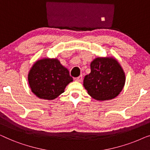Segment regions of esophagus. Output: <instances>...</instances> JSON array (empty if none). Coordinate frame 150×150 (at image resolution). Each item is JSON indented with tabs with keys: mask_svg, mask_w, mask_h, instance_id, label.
<instances>
[{
	"mask_svg": "<svg viewBox=\"0 0 150 150\" xmlns=\"http://www.w3.org/2000/svg\"><path fill=\"white\" fill-rule=\"evenodd\" d=\"M82 79H83V76H82L81 75H79V77L76 78V81H79V82H81L82 81Z\"/></svg>",
	"mask_w": 150,
	"mask_h": 150,
	"instance_id": "34e87169",
	"label": "esophagus"
}]
</instances>
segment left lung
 Segmentation results:
<instances>
[{"label":"left lung","instance_id":"8db88e82","mask_svg":"<svg viewBox=\"0 0 150 150\" xmlns=\"http://www.w3.org/2000/svg\"><path fill=\"white\" fill-rule=\"evenodd\" d=\"M91 71L83 79V86L92 98L110 100L117 96L125 83V74L115 59L97 58L90 64Z\"/></svg>","mask_w":150,"mask_h":150}]
</instances>
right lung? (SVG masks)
<instances>
[{
    "label": "right lung",
    "instance_id": "add662e5",
    "mask_svg": "<svg viewBox=\"0 0 150 150\" xmlns=\"http://www.w3.org/2000/svg\"><path fill=\"white\" fill-rule=\"evenodd\" d=\"M31 90L40 98L53 100L64 92L73 81L68 69L57 59L44 58L33 64L28 73Z\"/></svg>",
    "mask_w": 150,
    "mask_h": 150
}]
</instances>
